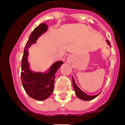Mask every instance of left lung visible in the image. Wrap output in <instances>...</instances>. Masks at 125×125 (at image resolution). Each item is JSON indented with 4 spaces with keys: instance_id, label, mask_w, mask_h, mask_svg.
<instances>
[{
    "instance_id": "left-lung-1",
    "label": "left lung",
    "mask_w": 125,
    "mask_h": 125,
    "mask_svg": "<svg viewBox=\"0 0 125 125\" xmlns=\"http://www.w3.org/2000/svg\"><path fill=\"white\" fill-rule=\"evenodd\" d=\"M106 42L110 46H111L110 42L108 41V40H107ZM73 87H74V91H75V94H76V97L81 99V100H83V101H90V100H92V99H95V97H97L100 94V93H99L96 95H89L86 94V93H85L77 86V85L76 84V82L74 81V78L73 77Z\"/></svg>"
}]
</instances>
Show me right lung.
I'll list each match as a JSON object with an SVG mask.
<instances>
[{
  "label": "right lung",
  "instance_id": "add662e5",
  "mask_svg": "<svg viewBox=\"0 0 125 125\" xmlns=\"http://www.w3.org/2000/svg\"><path fill=\"white\" fill-rule=\"evenodd\" d=\"M47 24L42 23L31 33L24 47L21 62V76L23 87L31 98L37 101H44L52 95L54 90L55 74L63 64L62 61H58L52 65L47 72L43 73L34 72L30 69L28 62V49L32 44H35L38 38L47 32Z\"/></svg>",
  "mask_w": 125,
  "mask_h": 125
}]
</instances>
